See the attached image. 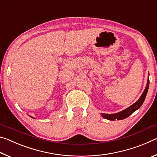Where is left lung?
<instances>
[{
	"label": "left lung",
	"instance_id": "8db88e82",
	"mask_svg": "<svg viewBox=\"0 0 157 157\" xmlns=\"http://www.w3.org/2000/svg\"><path fill=\"white\" fill-rule=\"evenodd\" d=\"M149 83H150V80H149L148 79L147 85H146V87L144 90V91L143 93V94L141 95V96L140 97L139 99L137 100V102H135L134 105H132V106H130L129 107L126 109L123 110V111H121V112L119 113H114V114L102 113V116L103 118H105L109 121L123 120V119L127 118V117L129 116L131 114L134 113L135 111L137 110L138 109H139L140 107H141V105H143V103L145 100L146 95H147V93L148 91V87H149Z\"/></svg>",
	"mask_w": 157,
	"mask_h": 157
}]
</instances>
